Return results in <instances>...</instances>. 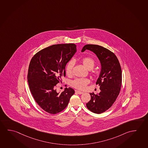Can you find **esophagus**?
<instances>
[{
    "label": "esophagus",
    "mask_w": 148,
    "mask_h": 148,
    "mask_svg": "<svg viewBox=\"0 0 148 148\" xmlns=\"http://www.w3.org/2000/svg\"><path fill=\"white\" fill-rule=\"evenodd\" d=\"M75 92H77V94H79V95H81V94H83V92H80V91H79V90H75Z\"/></svg>",
    "instance_id": "esophagus-1"
}]
</instances>
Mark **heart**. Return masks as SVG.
Instances as JSON below:
<instances>
[{
    "instance_id": "b5f03b06",
    "label": "heart",
    "mask_w": 148,
    "mask_h": 148,
    "mask_svg": "<svg viewBox=\"0 0 148 148\" xmlns=\"http://www.w3.org/2000/svg\"><path fill=\"white\" fill-rule=\"evenodd\" d=\"M81 61L84 66L89 70L93 68L95 65V61L90 57H84L81 59ZM73 66L74 62L73 61H70L67 64L65 67V72L67 75H71L72 73ZM89 82V80L86 78H78L73 80L71 83V84L75 88L83 90L84 89Z\"/></svg>"
}]
</instances>
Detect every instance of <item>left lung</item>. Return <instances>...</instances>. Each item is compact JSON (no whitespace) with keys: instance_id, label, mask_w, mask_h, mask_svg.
Returning a JSON list of instances; mask_svg holds the SVG:
<instances>
[{"instance_id":"left-lung-1","label":"left lung","mask_w":148,"mask_h":148,"mask_svg":"<svg viewBox=\"0 0 148 148\" xmlns=\"http://www.w3.org/2000/svg\"><path fill=\"white\" fill-rule=\"evenodd\" d=\"M89 50L96 54L101 63V71L96 84L101 92L90 93V100L86 103L87 108L96 114H101L110 108L119 94L122 84V71L115 54L101 46L87 44L82 52Z\"/></svg>"}]
</instances>
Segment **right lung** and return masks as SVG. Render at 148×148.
<instances>
[{"label":"right lung","instance_id":"obj_1","mask_svg":"<svg viewBox=\"0 0 148 148\" xmlns=\"http://www.w3.org/2000/svg\"><path fill=\"white\" fill-rule=\"evenodd\" d=\"M74 44H57L45 48L32 57L27 79L36 102L47 113L56 114L66 108L75 90L71 87L58 93L56 85L65 77V66L77 51Z\"/></svg>","mask_w":148,"mask_h":148}]
</instances>
